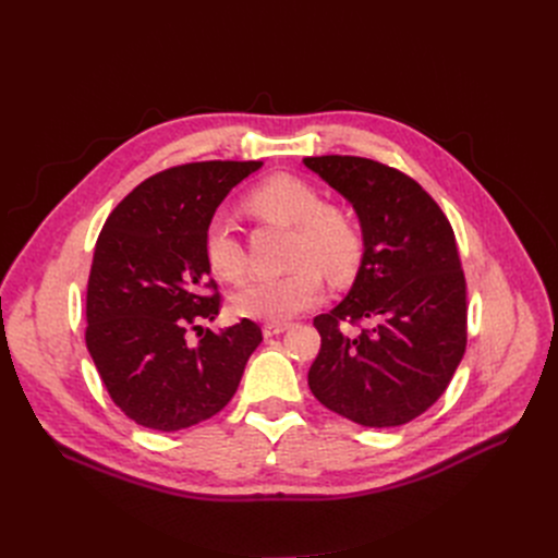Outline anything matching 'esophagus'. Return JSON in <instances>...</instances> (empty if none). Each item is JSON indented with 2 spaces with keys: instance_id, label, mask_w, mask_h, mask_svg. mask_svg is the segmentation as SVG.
<instances>
[{
  "instance_id": "1",
  "label": "esophagus",
  "mask_w": 558,
  "mask_h": 558,
  "mask_svg": "<svg viewBox=\"0 0 558 558\" xmlns=\"http://www.w3.org/2000/svg\"><path fill=\"white\" fill-rule=\"evenodd\" d=\"M288 327H290L288 323H265V325H263V336H265V338L279 336V333H283Z\"/></svg>"
}]
</instances>
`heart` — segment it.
<instances>
[{
    "label": "heart",
    "instance_id": "obj_1",
    "mask_svg": "<svg viewBox=\"0 0 558 558\" xmlns=\"http://www.w3.org/2000/svg\"><path fill=\"white\" fill-rule=\"evenodd\" d=\"M256 216L295 227L290 263L293 270L275 277H252L233 298V308L256 320L283 323L313 306L323 293V275L348 281L363 256V233L342 206L325 204L313 185L293 174H275L247 195ZM210 268L222 279H238L245 270V252L225 216H216L204 233Z\"/></svg>",
    "mask_w": 558,
    "mask_h": 558
}]
</instances>
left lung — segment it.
Wrapping results in <instances>:
<instances>
[{
    "instance_id": "8db88e82",
    "label": "left lung",
    "mask_w": 558,
    "mask_h": 558,
    "mask_svg": "<svg viewBox=\"0 0 558 558\" xmlns=\"http://www.w3.org/2000/svg\"><path fill=\"white\" fill-rule=\"evenodd\" d=\"M304 166L348 197L363 229L354 286L313 325L323 344L308 386L363 427H400L447 390L465 354V275L452 225L409 174L361 156Z\"/></svg>"
}]
</instances>
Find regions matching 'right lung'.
<instances>
[{
    "label": "right lung",
    "mask_w": 558,
    "mask_h": 558,
    "mask_svg": "<svg viewBox=\"0 0 558 558\" xmlns=\"http://www.w3.org/2000/svg\"><path fill=\"white\" fill-rule=\"evenodd\" d=\"M260 161L174 166L138 183L99 231L86 293V344L116 407L147 429L179 432L220 413L263 340L247 317L189 331L220 313L204 233Z\"/></svg>",
    "instance_id": "add662e5"
}]
</instances>
